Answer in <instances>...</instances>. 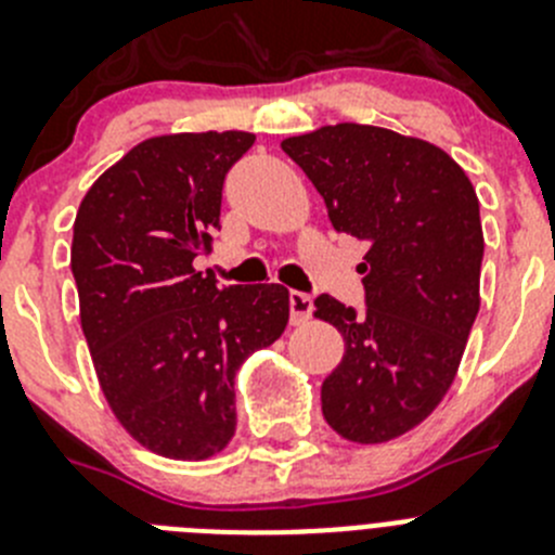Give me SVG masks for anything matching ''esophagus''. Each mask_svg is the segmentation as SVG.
I'll use <instances>...</instances> for the list:
<instances>
[{
  "label": "esophagus",
  "instance_id": "34e87169",
  "mask_svg": "<svg viewBox=\"0 0 555 555\" xmlns=\"http://www.w3.org/2000/svg\"><path fill=\"white\" fill-rule=\"evenodd\" d=\"M288 311H292V324H305L313 313V299L302 292L288 294Z\"/></svg>",
  "mask_w": 555,
  "mask_h": 555
}]
</instances>
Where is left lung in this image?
<instances>
[{
    "label": "left lung",
    "mask_w": 555,
    "mask_h": 555,
    "mask_svg": "<svg viewBox=\"0 0 555 555\" xmlns=\"http://www.w3.org/2000/svg\"><path fill=\"white\" fill-rule=\"evenodd\" d=\"M281 149L324 197L335 231L369 242L365 311L330 294L313 317L344 335L322 385L324 421L352 443H388L435 410L479 313V197L460 165L418 137L338 124Z\"/></svg>",
    "instance_id": "obj_1"
}]
</instances>
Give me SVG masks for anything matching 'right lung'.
Listing matches in <instances>:
<instances>
[{"instance_id": "right-lung-1", "label": "right lung", "mask_w": 555, "mask_h": 555, "mask_svg": "<svg viewBox=\"0 0 555 555\" xmlns=\"http://www.w3.org/2000/svg\"><path fill=\"white\" fill-rule=\"evenodd\" d=\"M256 134L140 142L76 211L70 272L101 390L137 443L208 460L236 431L233 377L288 324L281 283L220 288L192 267L220 228L222 184Z\"/></svg>"}]
</instances>
